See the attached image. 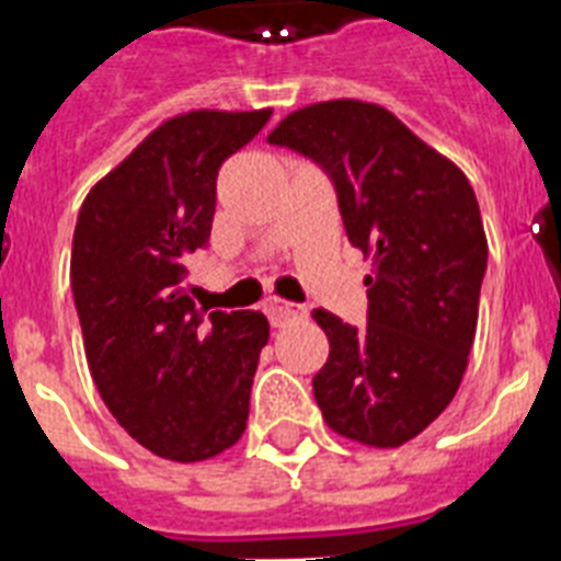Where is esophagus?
Returning <instances> with one entry per match:
<instances>
[{"label":"esophagus","instance_id":"34e87169","mask_svg":"<svg viewBox=\"0 0 561 561\" xmlns=\"http://www.w3.org/2000/svg\"><path fill=\"white\" fill-rule=\"evenodd\" d=\"M265 313H267V320H271L273 328H282L285 322L296 320V317H302V308H299V305L285 302V299H271V302L265 305Z\"/></svg>","mask_w":561,"mask_h":561}]
</instances>
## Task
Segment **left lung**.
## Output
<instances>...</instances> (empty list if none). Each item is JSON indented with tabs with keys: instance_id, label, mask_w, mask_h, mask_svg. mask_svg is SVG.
<instances>
[{
	"instance_id": "8db88e82",
	"label": "left lung",
	"mask_w": 561,
	"mask_h": 561,
	"mask_svg": "<svg viewBox=\"0 0 561 561\" xmlns=\"http://www.w3.org/2000/svg\"><path fill=\"white\" fill-rule=\"evenodd\" d=\"M267 140L331 175L348 241L371 259L366 325L313 311L331 345L317 407L336 435L394 449L449 407L470 363L486 271L476 193L446 154L366 100L296 108Z\"/></svg>"
}]
</instances>
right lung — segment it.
Listing matches in <instances>:
<instances>
[{"label":"right lung","mask_w":561,"mask_h":561,"mask_svg":"<svg viewBox=\"0 0 561 561\" xmlns=\"http://www.w3.org/2000/svg\"><path fill=\"white\" fill-rule=\"evenodd\" d=\"M273 108H193L163 121L85 195L71 290L100 398L149 453L216 458L248 426L250 386L271 325L259 311L204 317L184 262L207 248L218 167Z\"/></svg>","instance_id":"right-lung-1"}]
</instances>
